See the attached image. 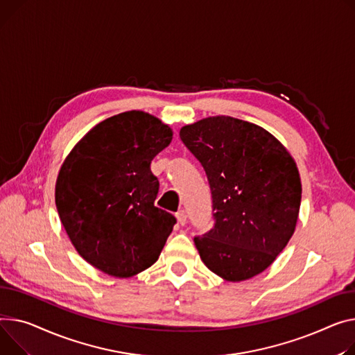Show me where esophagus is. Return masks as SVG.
<instances>
[{
  "label": "esophagus",
  "mask_w": 355,
  "mask_h": 355,
  "mask_svg": "<svg viewBox=\"0 0 355 355\" xmlns=\"http://www.w3.org/2000/svg\"><path fill=\"white\" fill-rule=\"evenodd\" d=\"M175 217H177V220L180 223V225H185L187 224V212L184 209H180L177 214H175Z\"/></svg>",
  "instance_id": "obj_1"
}]
</instances>
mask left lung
I'll use <instances>...</instances> for the list:
<instances>
[{
	"instance_id": "left-lung-1",
	"label": "left lung",
	"mask_w": 355,
	"mask_h": 355,
	"mask_svg": "<svg viewBox=\"0 0 355 355\" xmlns=\"http://www.w3.org/2000/svg\"><path fill=\"white\" fill-rule=\"evenodd\" d=\"M180 138L201 162L211 190L214 224L194 237L202 263L234 282L263 272L295 230V161L268 131L232 116L185 125Z\"/></svg>"
}]
</instances>
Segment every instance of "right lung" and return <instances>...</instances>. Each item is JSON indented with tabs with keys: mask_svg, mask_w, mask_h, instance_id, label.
I'll list each match as a JSON object with an SVG mask.
<instances>
[{
	"mask_svg": "<svg viewBox=\"0 0 355 355\" xmlns=\"http://www.w3.org/2000/svg\"><path fill=\"white\" fill-rule=\"evenodd\" d=\"M173 131L143 111L94 127L65 158L55 185L60 220L78 254L100 271L127 278L151 267L177 218L154 205L153 158Z\"/></svg>",
	"mask_w": 355,
	"mask_h": 355,
	"instance_id": "right-lung-1",
	"label": "right lung"
}]
</instances>
